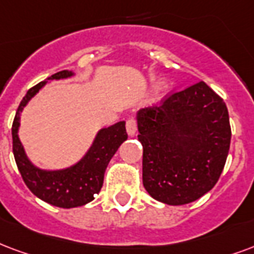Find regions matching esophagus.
<instances>
[{"label": "esophagus", "instance_id": "obj_1", "mask_svg": "<svg viewBox=\"0 0 254 254\" xmlns=\"http://www.w3.org/2000/svg\"><path fill=\"white\" fill-rule=\"evenodd\" d=\"M127 132L129 136H134L137 132V121L136 118L130 117L127 121Z\"/></svg>", "mask_w": 254, "mask_h": 254}]
</instances>
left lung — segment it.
<instances>
[{"mask_svg": "<svg viewBox=\"0 0 254 254\" xmlns=\"http://www.w3.org/2000/svg\"><path fill=\"white\" fill-rule=\"evenodd\" d=\"M142 144V183L171 206L194 202L222 174L232 129L223 99L204 82L137 112Z\"/></svg>", "mask_w": 254, "mask_h": 254, "instance_id": "8db88e82", "label": "left lung"}]
</instances>
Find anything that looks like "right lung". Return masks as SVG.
I'll return each mask as SVG.
<instances>
[{
    "label": "right lung",
    "mask_w": 254,
    "mask_h": 254,
    "mask_svg": "<svg viewBox=\"0 0 254 254\" xmlns=\"http://www.w3.org/2000/svg\"><path fill=\"white\" fill-rule=\"evenodd\" d=\"M72 75V71L64 69L51 75L50 78L28 90L27 95L22 98L17 109L12 125L13 155L22 180L37 198L52 206L63 208L78 207L93 200L94 195L98 194L102 189L103 176L109 161L127 138L125 121H120L112 127L101 129L86 155L68 168L55 171L41 170L28 159L18 138L21 112L48 80L65 79Z\"/></svg>",
    "instance_id": "add662e5"
}]
</instances>
